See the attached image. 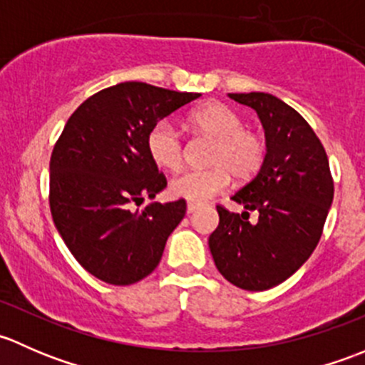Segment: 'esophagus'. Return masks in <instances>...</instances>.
Masks as SVG:
<instances>
[{
    "mask_svg": "<svg viewBox=\"0 0 365 365\" xmlns=\"http://www.w3.org/2000/svg\"><path fill=\"white\" fill-rule=\"evenodd\" d=\"M197 206H200V203H194V201H187V212H189V213L196 212Z\"/></svg>",
    "mask_w": 365,
    "mask_h": 365,
    "instance_id": "1",
    "label": "esophagus"
}]
</instances>
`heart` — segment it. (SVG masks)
Returning a JSON list of instances; mask_svg holds the SVG:
<instances>
[{
    "instance_id": "1",
    "label": "heart",
    "mask_w": 365,
    "mask_h": 365,
    "mask_svg": "<svg viewBox=\"0 0 365 365\" xmlns=\"http://www.w3.org/2000/svg\"><path fill=\"white\" fill-rule=\"evenodd\" d=\"M189 123L215 139L208 169H187L171 180V192L178 197L203 203L230 185L231 173L237 178H251L264 159L263 139L245 130L244 118L222 102H210L194 109ZM150 157L160 168L176 171L183 162V145L169 120H160L146 135Z\"/></svg>"
}]
</instances>
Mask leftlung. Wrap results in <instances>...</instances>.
<instances>
[{"label":"left lung","mask_w":365,"mask_h":365,"mask_svg":"<svg viewBox=\"0 0 365 365\" xmlns=\"http://www.w3.org/2000/svg\"><path fill=\"white\" fill-rule=\"evenodd\" d=\"M230 98L257 113L267 155L257 175L231 197L244 212L217 206L219 226L208 245L224 279L263 292L292 277L316 249L334 200V180L322 141L295 109L261 91ZM249 211L258 213L254 225Z\"/></svg>","instance_id":"obj_1"}]
</instances>
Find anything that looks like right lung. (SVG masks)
<instances>
[{
  "label": "right lung",
  "mask_w": 365,
  "mask_h": 365,
  "mask_svg": "<svg viewBox=\"0 0 365 365\" xmlns=\"http://www.w3.org/2000/svg\"><path fill=\"white\" fill-rule=\"evenodd\" d=\"M200 97L128 81L68 118L51 155V213L72 256L101 281L128 286L152 274L182 222L185 200L134 205L168 185L146 148L150 128Z\"/></svg>",
  "instance_id": "add662e5"
}]
</instances>
